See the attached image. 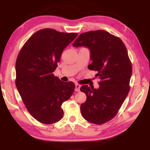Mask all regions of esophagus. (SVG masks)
Here are the masks:
<instances>
[{
  "label": "esophagus",
  "mask_w": 150,
  "mask_h": 150,
  "mask_svg": "<svg viewBox=\"0 0 150 150\" xmlns=\"http://www.w3.org/2000/svg\"><path fill=\"white\" fill-rule=\"evenodd\" d=\"M80 87H81V85L79 84H76L75 85V91H77V92H79L80 91Z\"/></svg>",
  "instance_id": "obj_1"
}]
</instances>
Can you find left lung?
<instances>
[{
    "label": "left lung",
    "instance_id": "left-lung-1",
    "mask_svg": "<svg viewBox=\"0 0 150 150\" xmlns=\"http://www.w3.org/2000/svg\"><path fill=\"white\" fill-rule=\"evenodd\" d=\"M73 45L90 50L92 63L88 67L100 79L97 89L86 85L81 87L87 96L81 114L91 123L105 124L117 115L130 91L132 67L128 51L121 39L102 30L83 33Z\"/></svg>",
    "mask_w": 150,
    "mask_h": 150
}]
</instances>
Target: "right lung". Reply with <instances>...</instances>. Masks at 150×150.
Returning <instances> with one entry per match:
<instances>
[{
  "label": "right lung",
  "instance_id": "obj_1",
  "mask_svg": "<svg viewBox=\"0 0 150 150\" xmlns=\"http://www.w3.org/2000/svg\"><path fill=\"white\" fill-rule=\"evenodd\" d=\"M77 33L44 28L35 32L20 50L16 62V86L28 111L35 120L51 124L62 118V103L73 95L75 85L63 82L53 72L63 50Z\"/></svg>",
  "mask_w": 150,
  "mask_h": 150
}]
</instances>
